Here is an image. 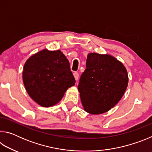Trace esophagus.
I'll return each mask as SVG.
<instances>
[{
	"label": "esophagus",
	"mask_w": 152,
	"mask_h": 152,
	"mask_svg": "<svg viewBox=\"0 0 152 152\" xmlns=\"http://www.w3.org/2000/svg\"><path fill=\"white\" fill-rule=\"evenodd\" d=\"M74 78H75L76 80H78V78H79V74L78 72H75L74 73Z\"/></svg>",
	"instance_id": "obj_1"
}]
</instances>
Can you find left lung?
Returning a JSON list of instances; mask_svg holds the SVG:
<instances>
[{"mask_svg":"<svg viewBox=\"0 0 152 152\" xmlns=\"http://www.w3.org/2000/svg\"><path fill=\"white\" fill-rule=\"evenodd\" d=\"M128 80L125 67L113 56L88 53L78 86L84 109L92 115L107 112L121 99Z\"/></svg>","mask_w":152,"mask_h":152,"instance_id":"obj_1","label":"left lung"}]
</instances>
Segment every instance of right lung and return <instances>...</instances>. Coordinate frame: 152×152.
<instances>
[{"instance_id":"add662e5","label":"right lung","mask_w":152,"mask_h":152,"mask_svg":"<svg viewBox=\"0 0 152 152\" xmlns=\"http://www.w3.org/2000/svg\"><path fill=\"white\" fill-rule=\"evenodd\" d=\"M23 80L30 97L43 107L60 102L67 89L76 82L65 55L60 50L45 49L26 61Z\"/></svg>"}]
</instances>
